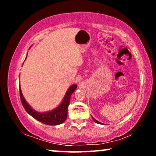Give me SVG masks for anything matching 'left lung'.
I'll return each mask as SVG.
<instances>
[{"mask_svg":"<svg viewBox=\"0 0 156 156\" xmlns=\"http://www.w3.org/2000/svg\"><path fill=\"white\" fill-rule=\"evenodd\" d=\"M92 119H93V120L94 121V122H96V123H98V124H101V125H102V123H101V122H98V120H96V119H95V118H93V117H92Z\"/></svg>","mask_w":156,"mask_h":156,"instance_id":"8db88e82","label":"left lung"}]
</instances>
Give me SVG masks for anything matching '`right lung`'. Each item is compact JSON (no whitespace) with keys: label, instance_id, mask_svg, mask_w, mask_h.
I'll use <instances>...</instances> for the list:
<instances>
[{"label":"right lung","instance_id":"1","mask_svg":"<svg viewBox=\"0 0 156 156\" xmlns=\"http://www.w3.org/2000/svg\"><path fill=\"white\" fill-rule=\"evenodd\" d=\"M76 88H77V84H76L70 86L67 92H66L64 98H63L62 102L60 104L59 106L51 111L43 113L36 112L30 107V105L27 103L25 98L23 97L20 86L19 87L20 98L24 109L34 118L38 120L39 122L47 125H58L64 122L66 118H67V109L69 105L71 96L73 93V91L76 90Z\"/></svg>","mask_w":156,"mask_h":156}]
</instances>
